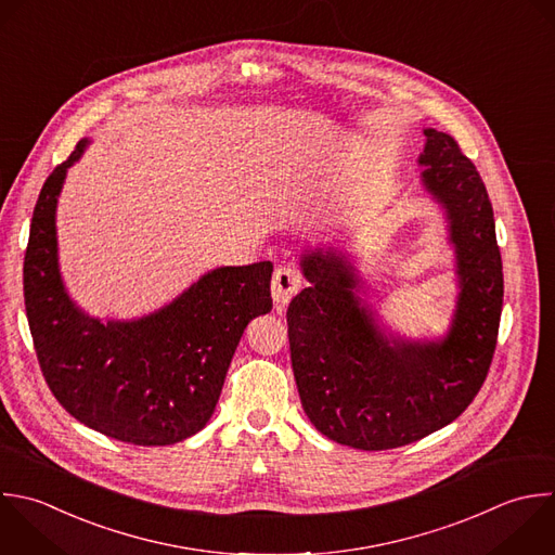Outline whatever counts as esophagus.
Instances as JSON below:
<instances>
[{"label": "esophagus", "mask_w": 555, "mask_h": 555, "mask_svg": "<svg viewBox=\"0 0 555 555\" xmlns=\"http://www.w3.org/2000/svg\"><path fill=\"white\" fill-rule=\"evenodd\" d=\"M301 291V275L293 267H278L271 280V297L278 308L288 306V301Z\"/></svg>", "instance_id": "obj_1"}]
</instances>
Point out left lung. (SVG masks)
Masks as SVG:
<instances>
[{"mask_svg": "<svg viewBox=\"0 0 555 555\" xmlns=\"http://www.w3.org/2000/svg\"><path fill=\"white\" fill-rule=\"evenodd\" d=\"M423 134L421 180L442 206L455 249L460 293L447 336L386 334L360 297L356 267L334 247L301 256L310 286L286 312L308 418L330 440L362 451L403 447L455 421L479 392L496 347L503 273L486 186L453 137L434 128Z\"/></svg>", "mask_w": 555, "mask_h": 555, "instance_id": "obj_1", "label": "left lung"}]
</instances>
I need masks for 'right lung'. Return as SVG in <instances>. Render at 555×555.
<instances>
[{"mask_svg":"<svg viewBox=\"0 0 555 555\" xmlns=\"http://www.w3.org/2000/svg\"><path fill=\"white\" fill-rule=\"evenodd\" d=\"M87 145L52 171L33 215L24 295L37 358L54 397L87 427L130 444H173L210 421L247 323L271 312L273 264L208 271L134 321L89 317L65 288L56 238L59 195Z\"/></svg>","mask_w":555,"mask_h":555,"instance_id":"add662e5","label":"right lung"}]
</instances>
